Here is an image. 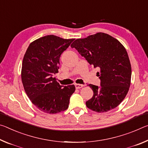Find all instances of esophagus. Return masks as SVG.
<instances>
[{
  "label": "esophagus",
  "mask_w": 148,
  "mask_h": 148,
  "mask_svg": "<svg viewBox=\"0 0 148 148\" xmlns=\"http://www.w3.org/2000/svg\"><path fill=\"white\" fill-rule=\"evenodd\" d=\"M75 88L77 89L81 88H83V86H84V84H75Z\"/></svg>",
  "instance_id": "34e87169"
}]
</instances>
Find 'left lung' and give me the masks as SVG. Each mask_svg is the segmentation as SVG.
<instances>
[{"label": "left lung", "mask_w": 148, "mask_h": 148, "mask_svg": "<svg viewBox=\"0 0 148 148\" xmlns=\"http://www.w3.org/2000/svg\"><path fill=\"white\" fill-rule=\"evenodd\" d=\"M94 68L100 79V86L88 84L93 96L86 101L87 108L98 113L115 108L128 93L131 79V65L125 47L108 34L98 33L78 38L71 45Z\"/></svg>", "instance_id": "obj_1"}]
</instances>
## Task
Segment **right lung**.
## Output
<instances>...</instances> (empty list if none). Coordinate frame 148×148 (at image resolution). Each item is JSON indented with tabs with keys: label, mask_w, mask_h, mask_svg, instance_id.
<instances>
[{
	"label": "right lung",
	"mask_w": 148,
	"mask_h": 148,
	"mask_svg": "<svg viewBox=\"0 0 148 148\" xmlns=\"http://www.w3.org/2000/svg\"><path fill=\"white\" fill-rule=\"evenodd\" d=\"M73 40L47 35L33 41L27 49L21 81L29 98L41 111L53 114L69 107L75 87L60 85L53 76L58 73L61 54Z\"/></svg>",
	"instance_id": "1"
}]
</instances>
